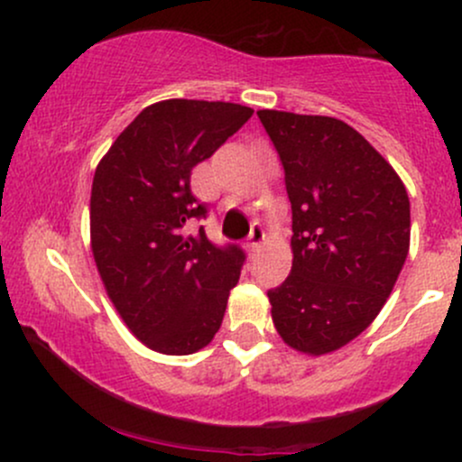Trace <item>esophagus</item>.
Returning <instances> with one entry per match:
<instances>
[{"instance_id":"obj_1","label":"esophagus","mask_w":462,"mask_h":462,"mask_svg":"<svg viewBox=\"0 0 462 462\" xmlns=\"http://www.w3.org/2000/svg\"><path fill=\"white\" fill-rule=\"evenodd\" d=\"M264 243V230L261 226H254L252 232H249V249H252V254L261 252Z\"/></svg>"}]
</instances>
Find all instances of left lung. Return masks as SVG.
<instances>
[{
	"mask_svg": "<svg viewBox=\"0 0 462 462\" xmlns=\"http://www.w3.org/2000/svg\"><path fill=\"white\" fill-rule=\"evenodd\" d=\"M284 164L293 267L269 291L280 338L306 356L346 347L386 304L411 247V201L386 158L346 121L258 110Z\"/></svg>",
	"mask_w": 462,
	"mask_h": 462,
	"instance_id": "obj_1",
	"label": "left lung"
}]
</instances>
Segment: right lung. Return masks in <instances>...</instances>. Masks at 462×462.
<instances>
[{
	"mask_svg": "<svg viewBox=\"0 0 462 462\" xmlns=\"http://www.w3.org/2000/svg\"><path fill=\"white\" fill-rule=\"evenodd\" d=\"M254 110L230 102L162 99L143 108L95 169L91 252L110 301L145 347L187 356L219 332L245 261L199 230L206 206L190 171L210 158Z\"/></svg>",
	"mask_w": 462,
	"mask_h": 462,
	"instance_id": "right-lung-1",
	"label": "right lung"
}]
</instances>
